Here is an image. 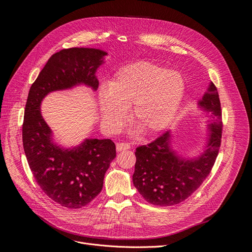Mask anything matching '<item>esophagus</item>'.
I'll return each instance as SVG.
<instances>
[{"mask_svg": "<svg viewBox=\"0 0 252 252\" xmlns=\"http://www.w3.org/2000/svg\"><path fill=\"white\" fill-rule=\"evenodd\" d=\"M129 148H130V146H129L128 143H117L116 144V150L118 152L124 151V150H127Z\"/></svg>", "mask_w": 252, "mask_h": 252, "instance_id": "obj_1", "label": "esophagus"}]
</instances>
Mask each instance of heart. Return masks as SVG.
<instances>
[{
  "label": "heart",
  "mask_w": 252,
  "mask_h": 252,
  "mask_svg": "<svg viewBox=\"0 0 252 252\" xmlns=\"http://www.w3.org/2000/svg\"><path fill=\"white\" fill-rule=\"evenodd\" d=\"M185 92L183 77L150 62H137L118 71L100 93L103 125L117 131L131 108V121L145 135L163 130L173 121Z\"/></svg>",
  "instance_id": "obj_1"
}]
</instances>
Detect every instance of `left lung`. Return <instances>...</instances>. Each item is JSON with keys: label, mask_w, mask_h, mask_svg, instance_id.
I'll use <instances>...</instances> for the list:
<instances>
[{"label": "left lung", "mask_w": 252, "mask_h": 252, "mask_svg": "<svg viewBox=\"0 0 252 252\" xmlns=\"http://www.w3.org/2000/svg\"><path fill=\"white\" fill-rule=\"evenodd\" d=\"M199 106L211 115L206 148L193 159H185L170 147V133L136 149L134 186L146 201L170 206L186 200L207 178L220 147L221 108L218 89L210 83Z\"/></svg>", "instance_id": "1"}]
</instances>
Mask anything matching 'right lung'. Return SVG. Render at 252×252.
I'll list each match as a JSON object with an SVG mask.
<instances>
[{
  "instance_id": "add662e5",
  "label": "right lung",
  "mask_w": 252,
  "mask_h": 252,
  "mask_svg": "<svg viewBox=\"0 0 252 252\" xmlns=\"http://www.w3.org/2000/svg\"><path fill=\"white\" fill-rule=\"evenodd\" d=\"M107 53L93 48L63 49L53 54L32 85L22 125L24 153L37 185L56 203L81 208L101 192L106 170L116 156L110 139H86L77 147L62 148L41 113L51 92L86 85L96 91L95 73Z\"/></svg>"
}]
</instances>
